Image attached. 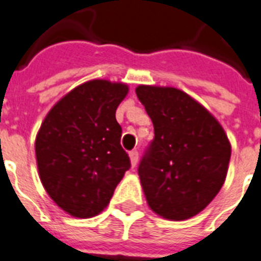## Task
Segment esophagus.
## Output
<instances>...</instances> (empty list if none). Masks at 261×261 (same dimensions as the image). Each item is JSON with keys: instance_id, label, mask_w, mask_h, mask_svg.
I'll return each instance as SVG.
<instances>
[{"instance_id": "34e87169", "label": "esophagus", "mask_w": 261, "mask_h": 261, "mask_svg": "<svg viewBox=\"0 0 261 261\" xmlns=\"http://www.w3.org/2000/svg\"><path fill=\"white\" fill-rule=\"evenodd\" d=\"M128 156H130L131 166H137V163H138V152H137V150H131V152L128 153Z\"/></svg>"}]
</instances>
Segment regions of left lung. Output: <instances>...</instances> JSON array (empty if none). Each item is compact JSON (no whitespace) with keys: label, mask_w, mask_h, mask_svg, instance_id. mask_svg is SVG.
<instances>
[{"label":"left lung","mask_w":261,"mask_h":261,"mask_svg":"<svg viewBox=\"0 0 261 261\" xmlns=\"http://www.w3.org/2000/svg\"><path fill=\"white\" fill-rule=\"evenodd\" d=\"M137 97L154 127L138 167L149 208L168 220L200 214L223 186L231 145L212 113L175 87L139 85Z\"/></svg>","instance_id":"8db88e82"}]
</instances>
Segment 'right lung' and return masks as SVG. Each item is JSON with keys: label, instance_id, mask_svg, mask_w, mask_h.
<instances>
[{"label": "right lung", "instance_id": "obj_1", "mask_svg": "<svg viewBox=\"0 0 261 261\" xmlns=\"http://www.w3.org/2000/svg\"><path fill=\"white\" fill-rule=\"evenodd\" d=\"M127 93L126 83L85 82L60 98L39 127V178L51 200L71 216L102 212L130 168L116 122V109Z\"/></svg>", "mask_w": 261, "mask_h": 261}]
</instances>
